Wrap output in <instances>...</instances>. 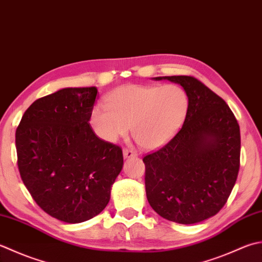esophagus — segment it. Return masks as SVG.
I'll return each instance as SVG.
<instances>
[{
    "mask_svg": "<svg viewBox=\"0 0 262 262\" xmlns=\"http://www.w3.org/2000/svg\"><path fill=\"white\" fill-rule=\"evenodd\" d=\"M124 157L127 158H135L137 157V153L134 150H130V148H124Z\"/></svg>",
    "mask_w": 262,
    "mask_h": 262,
    "instance_id": "34e87169",
    "label": "esophagus"
}]
</instances>
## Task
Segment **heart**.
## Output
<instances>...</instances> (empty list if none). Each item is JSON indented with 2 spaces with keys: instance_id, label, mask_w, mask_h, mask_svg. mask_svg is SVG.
<instances>
[{
  "instance_id": "b5f03b06",
  "label": "heart",
  "mask_w": 262,
  "mask_h": 262,
  "mask_svg": "<svg viewBox=\"0 0 262 262\" xmlns=\"http://www.w3.org/2000/svg\"><path fill=\"white\" fill-rule=\"evenodd\" d=\"M104 106L96 105L91 114L95 134L105 142L132 136L142 148L155 150L165 145L185 120L188 97L181 86L127 84L104 97Z\"/></svg>"
}]
</instances>
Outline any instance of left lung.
I'll list each match as a JSON object with an SVG mask.
<instances>
[{"instance_id":"8db88e82","label":"left lung","mask_w":262,"mask_h":262,"mask_svg":"<svg viewBox=\"0 0 262 262\" xmlns=\"http://www.w3.org/2000/svg\"><path fill=\"white\" fill-rule=\"evenodd\" d=\"M185 90L183 127L158 151L143 158L146 198L162 218L189 225L220 211L239 170V126L222 97L192 76L156 77Z\"/></svg>"}]
</instances>
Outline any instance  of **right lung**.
I'll return each mask as SVG.
<instances>
[{"label": "right lung", "mask_w": 262, "mask_h": 262, "mask_svg": "<svg viewBox=\"0 0 262 262\" xmlns=\"http://www.w3.org/2000/svg\"><path fill=\"white\" fill-rule=\"evenodd\" d=\"M96 94V87H79L40 97L15 130L25 186L40 209L68 224L106 207L124 165L121 147L101 140L90 125Z\"/></svg>", "instance_id": "1"}]
</instances>
